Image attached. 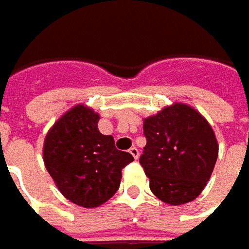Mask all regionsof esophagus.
Listing matches in <instances>:
<instances>
[{
    "label": "esophagus",
    "instance_id": "34e87169",
    "mask_svg": "<svg viewBox=\"0 0 249 249\" xmlns=\"http://www.w3.org/2000/svg\"><path fill=\"white\" fill-rule=\"evenodd\" d=\"M129 153L133 156V159L138 160V157H139V150H138V147H131L129 149Z\"/></svg>",
    "mask_w": 249,
    "mask_h": 249
}]
</instances>
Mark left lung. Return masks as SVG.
<instances>
[{
	"label": "left lung",
	"mask_w": 249,
	"mask_h": 249,
	"mask_svg": "<svg viewBox=\"0 0 249 249\" xmlns=\"http://www.w3.org/2000/svg\"><path fill=\"white\" fill-rule=\"evenodd\" d=\"M143 133L147 143L139 161L153 194L171 205L193 201L218 159V142L208 121L193 107L175 103L146 118Z\"/></svg>",
	"instance_id": "1"
}]
</instances>
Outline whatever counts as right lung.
I'll use <instances>...</instances> for the list:
<instances>
[{
	"instance_id": "add662e5",
	"label": "right lung",
	"mask_w": 249,
	"mask_h": 249,
	"mask_svg": "<svg viewBox=\"0 0 249 249\" xmlns=\"http://www.w3.org/2000/svg\"><path fill=\"white\" fill-rule=\"evenodd\" d=\"M99 114L82 105L69 110L48 132L44 162L57 189L77 205L99 207L120 187L132 154L118 150L111 135L98 128Z\"/></svg>"
}]
</instances>
